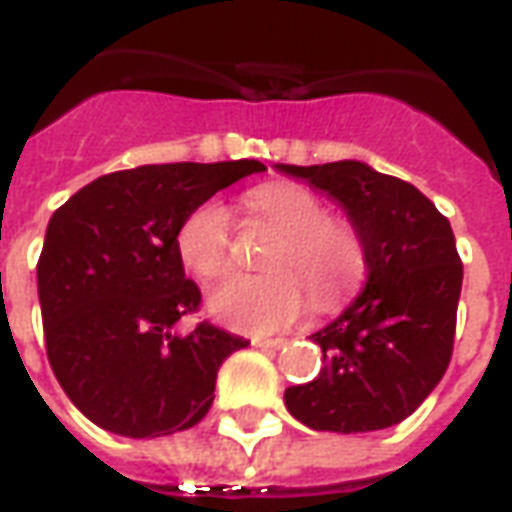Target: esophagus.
<instances>
[{
	"mask_svg": "<svg viewBox=\"0 0 512 512\" xmlns=\"http://www.w3.org/2000/svg\"><path fill=\"white\" fill-rule=\"evenodd\" d=\"M252 345H255V348H260V351H277V348H282V345H285V340H282V337H277V340L255 337V340H252Z\"/></svg>",
	"mask_w": 512,
	"mask_h": 512,
	"instance_id": "34e87169",
	"label": "esophagus"
}]
</instances>
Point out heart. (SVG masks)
<instances>
[{
	"mask_svg": "<svg viewBox=\"0 0 512 512\" xmlns=\"http://www.w3.org/2000/svg\"><path fill=\"white\" fill-rule=\"evenodd\" d=\"M249 211L279 241L268 249L263 277H235L211 293V312L238 332H279L315 304L332 310L354 293L367 271V252L354 224L334 219L318 194L296 183L249 191ZM175 249L194 277L219 279L233 268V222L222 202L208 200L180 222Z\"/></svg>",
	"mask_w": 512,
	"mask_h": 512,
	"instance_id": "heart-1",
	"label": "heart"
}]
</instances>
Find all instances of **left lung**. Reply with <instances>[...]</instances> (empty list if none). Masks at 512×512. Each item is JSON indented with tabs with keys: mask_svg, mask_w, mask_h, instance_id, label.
Returning <instances> with one entry per match:
<instances>
[{
	"mask_svg": "<svg viewBox=\"0 0 512 512\" xmlns=\"http://www.w3.org/2000/svg\"><path fill=\"white\" fill-rule=\"evenodd\" d=\"M279 169L340 202L367 252L362 296L312 334L323 348L321 373L288 386L285 406L312 430L392 428L450 365L463 282L450 222L411 183L362 161Z\"/></svg>",
	"mask_w": 512,
	"mask_h": 512,
	"instance_id": "left-lung-1",
	"label": "left lung"
}]
</instances>
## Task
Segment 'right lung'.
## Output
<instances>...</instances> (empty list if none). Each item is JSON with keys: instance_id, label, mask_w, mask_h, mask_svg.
Wrapping results in <instances>:
<instances>
[{"instance_id": "obj_1", "label": "right lung", "mask_w": 512, "mask_h": 512, "mask_svg": "<svg viewBox=\"0 0 512 512\" xmlns=\"http://www.w3.org/2000/svg\"><path fill=\"white\" fill-rule=\"evenodd\" d=\"M260 161L147 164L101 175L51 216L38 260L46 356L71 403L98 428L153 439L197 425L216 373L249 340L197 323L175 235L197 205Z\"/></svg>"}]
</instances>
